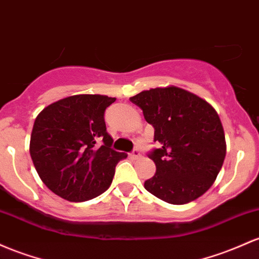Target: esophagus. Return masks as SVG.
Returning a JSON list of instances; mask_svg holds the SVG:
<instances>
[{
	"label": "esophagus",
	"mask_w": 259,
	"mask_h": 259,
	"mask_svg": "<svg viewBox=\"0 0 259 259\" xmlns=\"http://www.w3.org/2000/svg\"><path fill=\"white\" fill-rule=\"evenodd\" d=\"M130 157L133 158V160H138V158H140L141 157V153H140V151H139L138 149H135L134 151H133L132 153H130Z\"/></svg>",
	"instance_id": "34e87169"
}]
</instances>
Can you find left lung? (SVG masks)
Returning a JSON list of instances; mask_svg holds the SVG:
<instances>
[{"mask_svg": "<svg viewBox=\"0 0 259 259\" xmlns=\"http://www.w3.org/2000/svg\"><path fill=\"white\" fill-rule=\"evenodd\" d=\"M130 101L143 109L160 144L149 157L156 173L145 189L166 203L182 205L204 194L217 180L226 156L224 127L203 98L176 86L143 91Z\"/></svg>", "mask_w": 259, "mask_h": 259, "instance_id": "left-lung-1", "label": "left lung"}]
</instances>
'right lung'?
Returning <instances> with one entry per match:
<instances>
[{
  "label": "right lung",
  "instance_id": "add662e5",
  "mask_svg": "<svg viewBox=\"0 0 259 259\" xmlns=\"http://www.w3.org/2000/svg\"><path fill=\"white\" fill-rule=\"evenodd\" d=\"M115 98L76 95L45 107L34 121L30 157L42 183L69 201H86L112 184L126 153L112 149L104 112ZM101 141L98 147L96 142Z\"/></svg>",
  "mask_w": 259,
  "mask_h": 259
}]
</instances>
